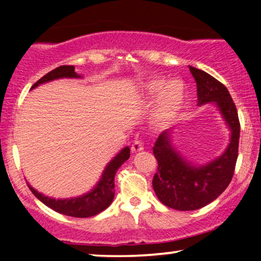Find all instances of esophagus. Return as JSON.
Here are the masks:
<instances>
[{"label":"esophagus","mask_w":261,"mask_h":261,"mask_svg":"<svg viewBox=\"0 0 261 261\" xmlns=\"http://www.w3.org/2000/svg\"><path fill=\"white\" fill-rule=\"evenodd\" d=\"M142 149H143L142 141L135 140L134 142H133V145H131V151L136 153V152H141V151H142Z\"/></svg>","instance_id":"esophagus-1"}]
</instances>
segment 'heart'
<instances>
[{"mask_svg": "<svg viewBox=\"0 0 261 261\" xmlns=\"http://www.w3.org/2000/svg\"><path fill=\"white\" fill-rule=\"evenodd\" d=\"M142 92L145 99H157L153 120L161 126H166L174 120L184 108L188 98L187 86L179 80L170 82L164 79L151 80L143 85Z\"/></svg>", "mask_w": 261, "mask_h": 261, "instance_id": "obj_1", "label": "heart"}]
</instances>
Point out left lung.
<instances>
[{"mask_svg":"<svg viewBox=\"0 0 261 261\" xmlns=\"http://www.w3.org/2000/svg\"><path fill=\"white\" fill-rule=\"evenodd\" d=\"M197 87V106L212 103L229 130V143L218 157L205 164L187 160L173 145L172 130L160 135L153 153L158 170L153 176V190L158 200L170 208L193 211L216 200L226 190L238 158L241 125L228 89L205 71L189 66Z\"/></svg>","mask_w":261,"mask_h":261,"instance_id":"1","label":"left lung"}]
</instances>
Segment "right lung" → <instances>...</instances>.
<instances>
[{"label": "right lung", "mask_w": 261, "mask_h": 261, "mask_svg": "<svg viewBox=\"0 0 261 261\" xmlns=\"http://www.w3.org/2000/svg\"><path fill=\"white\" fill-rule=\"evenodd\" d=\"M61 79H82V76L74 71V66H60V67L45 74L44 77H41L37 83H34L32 89L37 88L38 86L44 85V83ZM128 157H130V147L126 146L107 164L97 184L91 190L80 196L55 199V197H50L39 193L28 181H27V184H28L32 193L44 205H46L54 211L71 217H92L109 207L110 203L113 202L114 195H115V189H114L115 187V184H114L115 174L122 166V163H125L128 160Z\"/></svg>", "instance_id": "obj_1"}]
</instances>
